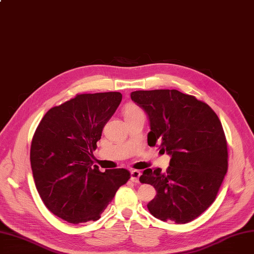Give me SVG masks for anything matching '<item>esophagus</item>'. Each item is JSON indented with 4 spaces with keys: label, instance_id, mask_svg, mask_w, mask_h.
Segmentation results:
<instances>
[{
    "label": "esophagus",
    "instance_id": "esophagus-1",
    "mask_svg": "<svg viewBox=\"0 0 254 254\" xmlns=\"http://www.w3.org/2000/svg\"><path fill=\"white\" fill-rule=\"evenodd\" d=\"M141 176V172L138 171V170H132L130 172V180L132 182H139V178Z\"/></svg>",
    "mask_w": 254,
    "mask_h": 254
}]
</instances>
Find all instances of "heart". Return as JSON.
I'll return each mask as SVG.
<instances>
[{
    "mask_svg": "<svg viewBox=\"0 0 254 254\" xmlns=\"http://www.w3.org/2000/svg\"><path fill=\"white\" fill-rule=\"evenodd\" d=\"M139 115H144V112L139 108L138 106H136L134 104H128L125 107L124 116L126 119H129V118L136 117Z\"/></svg>",
    "mask_w": 254,
    "mask_h": 254,
    "instance_id": "b5f03b06",
    "label": "heart"
}]
</instances>
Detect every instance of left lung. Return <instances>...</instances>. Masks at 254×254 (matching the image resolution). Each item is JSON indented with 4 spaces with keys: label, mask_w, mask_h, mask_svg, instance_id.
Here are the masks:
<instances>
[{
    "label": "left lung",
    "mask_w": 254,
    "mask_h": 254,
    "mask_svg": "<svg viewBox=\"0 0 254 254\" xmlns=\"http://www.w3.org/2000/svg\"><path fill=\"white\" fill-rule=\"evenodd\" d=\"M130 98L148 116V145L171 155L166 173L146 169L140 177L156 190L147 208L163 221L190 222L215 201L228 172L220 120L209 105L176 89L137 90Z\"/></svg>",
    "instance_id": "left-lung-1"
}]
</instances>
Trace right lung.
Here are the masks:
<instances>
[{
    "label": "right lung",
    "instance_id": "obj_1",
    "mask_svg": "<svg viewBox=\"0 0 254 254\" xmlns=\"http://www.w3.org/2000/svg\"><path fill=\"white\" fill-rule=\"evenodd\" d=\"M120 92L82 93L47 111L31 145V166L44 205L73 224L96 221L130 177L126 169L92 166L105 125L122 102Z\"/></svg>",
    "mask_w": 254,
    "mask_h": 254
}]
</instances>
